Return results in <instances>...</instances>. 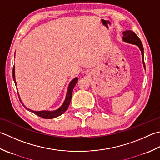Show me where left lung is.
<instances>
[{"mask_svg":"<svg viewBox=\"0 0 160 160\" xmlns=\"http://www.w3.org/2000/svg\"><path fill=\"white\" fill-rule=\"evenodd\" d=\"M123 42L138 46L141 52H142L143 64V66H144V68H146L144 59H143V48L142 43L141 42V40L139 39V37H137V35L135 33L131 30L124 31V32H123Z\"/></svg>","mask_w":160,"mask_h":160,"instance_id":"1","label":"left lung"}]
</instances>
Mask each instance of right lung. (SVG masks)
I'll list each match as a JSON object with an SVG mask.
<instances>
[{
	"mask_svg": "<svg viewBox=\"0 0 160 160\" xmlns=\"http://www.w3.org/2000/svg\"><path fill=\"white\" fill-rule=\"evenodd\" d=\"M12 74H13V79L14 81V83H15V85H17V82H16V80H15V68H14H14H13V72H12ZM78 78H75L74 79L71 81V82L69 83V85H68V91H67V96H66V98L64 100V102H63V104L62 105V106L59 109H58L57 110H55V111H33V110H31V109H28L26 106H24V105L23 104V105L24 106L25 108H26L28 110H30L34 113V114H36L37 116H39V117L43 118H46V119H51V118H55V117H58L59 116H60L62 114H63L64 112H66V110L68 109V106H69V104L71 102V100L72 98V92H73V90L75 85H76L77 82H78ZM20 101L22 102V101H21L20 99Z\"/></svg>",
	"mask_w": 160,
	"mask_h": 160,
	"instance_id": "1",
	"label": "right lung"
}]
</instances>
